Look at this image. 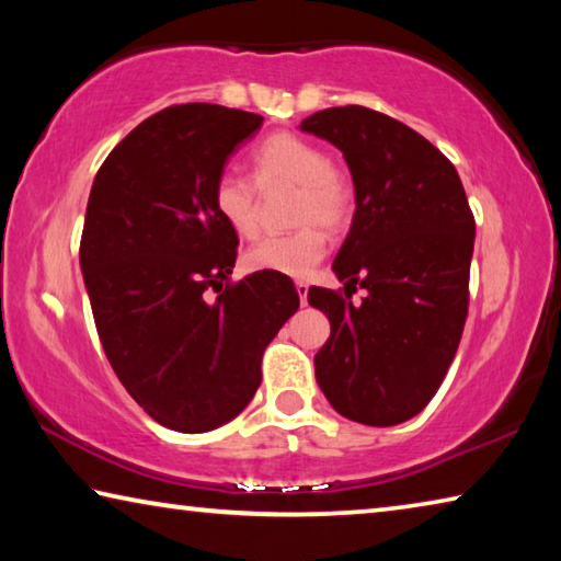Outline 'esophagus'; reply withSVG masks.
<instances>
[{
	"instance_id": "34e87169",
	"label": "esophagus",
	"mask_w": 561,
	"mask_h": 561,
	"mask_svg": "<svg viewBox=\"0 0 561 561\" xmlns=\"http://www.w3.org/2000/svg\"><path fill=\"white\" fill-rule=\"evenodd\" d=\"M297 294H299V301H301V304H307L309 284H307V282H297Z\"/></svg>"
}]
</instances>
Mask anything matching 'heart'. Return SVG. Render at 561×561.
I'll return each mask as SVG.
<instances>
[{
	"mask_svg": "<svg viewBox=\"0 0 561 561\" xmlns=\"http://www.w3.org/2000/svg\"><path fill=\"white\" fill-rule=\"evenodd\" d=\"M252 180L225 173L213 190L215 210L230 230L250 240L260 232V190L277 185L297 187L294 197V225H301L291 234L264 237L244 252V267L252 272H272L284 277H307L324 260L327 234L341 230L348 222L354 193L348 180L331 168L324 148L294 133H274L252 156Z\"/></svg>",
	"mask_w": 561,
	"mask_h": 561,
	"instance_id": "b5f03b06",
	"label": "heart"
}]
</instances>
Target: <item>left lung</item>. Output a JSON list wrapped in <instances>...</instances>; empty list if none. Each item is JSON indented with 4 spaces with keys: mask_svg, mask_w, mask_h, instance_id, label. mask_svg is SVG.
<instances>
[{
    "mask_svg": "<svg viewBox=\"0 0 561 561\" xmlns=\"http://www.w3.org/2000/svg\"><path fill=\"white\" fill-rule=\"evenodd\" d=\"M301 130L344 153L356 213L336 277L360 304L309 289L331 321L317 383L348 421L398 425L423 411L458 351L468 317L474 217L460 175L431 140L364 106L319 111Z\"/></svg>",
    "mask_w": 561,
    "mask_h": 561,
    "instance_id": "1",
    "label": "left lung"
}]
</instances>
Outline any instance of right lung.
I'll use <instances>...</instances> for the list:
<instances>
[{"mask_svg":"<svg viewBox=\"0 0 561 561\" xmlns=\"http://www.w3.org/2000/svg\"><path fill=\"white\" fill-rule=\"evenodd\" d=\"M262 121L215 103L170 106L133 128L93 180L79 250L93 321L118 381L170 431L240 415L264 348L299 309L277 274L230 284L240 240L213 203L227 158Z\"/></svg>","mask_w":561,"mask_h":561,"instance_id":"right-lung-1","label":"right lung"}]
</instances>
